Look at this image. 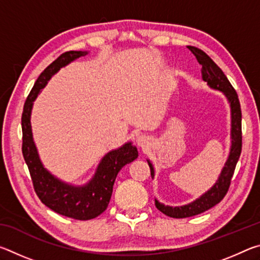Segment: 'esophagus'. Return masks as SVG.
<instances>
[{"instance_id": "obj_1", "label": "esophagus", "mask_w": 260, "mask_h": 260, "mask_svg": "<svg viewBox=\"0 0 260 260\" xmlns=\"http://www.w3.org/2000/svg\"><path fill=\"white\" fill-rule=\"evenodd\" d=\"M136 143H138V146L140 148H147L149 146V143H150V141H149V138L146 135H141L138 138V140H136Z\"/></svg>"}]
</instances>
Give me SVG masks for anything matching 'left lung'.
<instances>
[{
    "instance_id": "8db88e82",
    "label": "left lung",
    "mask_w": 260,
    "mask_h": 260,
    "mask_svg": "<svg viewBox=\"0 0 260 260\" xmlns=\"http://www.w3.org/2000/svg\"><path fill=\"white\" fill-rule=\"evenodd\" d=\"M188 49L195 55L196 59L202 65V77L203 80L208 82V85L212 89L219 90L226 96V99L231 107V150L228 155L225 166L222 167L221 172L219 174V178L214 184L208 191H205L203 195L200 196L193 202L181 206H170L160 203L159 201L155 199L156 208L166 215L171 218H188L192 215H197L203 213L209 209L213 208L221 201L228 191L230 188L231 180L234 174L235 167L239 160L241 150H242V113L241 105L236 91L231 82L228 81L227 77L223 74L217 64L205 54L203 50L199 49L196 47L189 46ZM149 167H150L151 178L155 177V170L151 161L147 159Z\"/></svg>"
}]
</instances>
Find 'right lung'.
Instances as JSON below:
<instances>
[{
  "instance_id": "1",
  "label": "right lung",
  "mask_w": 260,
  "mask_h": 260,
  "mask_svg": "<svg viewBox=\"0 0 260 260\" xmlns=\"http://www.w3.org/2000/svg\"><path fill=\"white\" fill-rule=\"evenodd\" d=\"M87 54L88 51H67L52 61L35 81L24 104L21 116V149L35 192L42 203L56 213L77 220L94 219L107 210L117 174L122 167L135 160L139 156L138 149L132 142H127L120 148L109 151L101 159L93 178L82 186H74L61 181L43 166L38 148L34 143L30 126L33 102L54 74L71 61Z\"/></svg>"
}]
</instances>
